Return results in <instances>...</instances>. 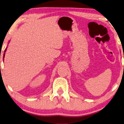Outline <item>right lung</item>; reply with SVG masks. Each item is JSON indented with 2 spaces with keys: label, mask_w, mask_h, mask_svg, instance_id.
I'll return each instance as SVG.
<instances>
[{
  "label": "right lung",
  "mask_w": 124,
  "mask_h": 124,
  "mask_svg": "<svg viewBox=\"0 0 124 124\" xmlns=\"http://www.w3.org/2000/svg\"><path fill=\"white\" fill-rule=\"evenodd\" d=\"M7 47L6 48V49L5 50H4V54H3V60H4V56H5V52H6V50H7Z\"/></svg>",
  "instance_id": "obj_1"
}]
</instances>
